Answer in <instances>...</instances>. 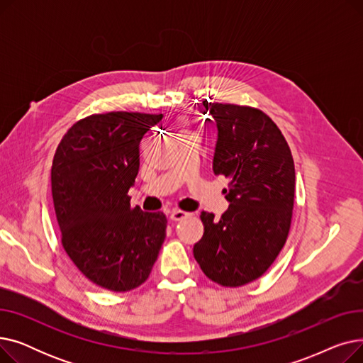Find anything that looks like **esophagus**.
<instances>
[{
	"mask_svg": "<svg viewBox=\"0 0 363 363\" xmlns=\"http://www.w3.org/2000/svg\"><path fill=\"white\" fill-rule=\"evenodd\" d=\"M188 216H191V213H186V212H182V211H174L170 213V219L172 220H182Z\"/></svg>",
	"mask_w": 363,
	"mask_h": 363,
	"instance_id": "1",
	"label": "esophagus"
}]
</instances>
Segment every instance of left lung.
Returning <instances> with one entry per match:
<instances>
[{
  "mask_svg": "<svg viewBox=\"0 0 363 363\" xmlns=\"http://www.w3.org/2000/svg\"><path fill=\"white\" fill-rule=\"evenodd\" d=\"M203 106L216 123L213 172L230 178L223 189L230 207L219 220L201 212L204 235L193 253L207 278L240 287L268 271L289 237L294 162L281 130L263 111L207 100Z\"/></svg>",
  "mask_w": 363,
  "mask_h": 363,
  "instance_id": "obj_1",
  "label": "left lung"
}]
</instances>
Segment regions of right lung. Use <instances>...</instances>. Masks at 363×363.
<instances>
[{
  "instance_id": "add662e5",
  "label": "right lung",
  "mask_w": 363,
  "mask_h": 363,
  "mask_svg": "<svg viewBox=\"0 0 363 363\" xmlns=\"http://www.w3.org/2000/svg\"><path fill=\"white\" fill-rule=\"evenodd\" d=\"M163 114L111 111L74 123L55 150L51 189L66 253L94 284L137 289L166 237V216L130 207L140 141Z\"/></svg>"
}]
</instances>
